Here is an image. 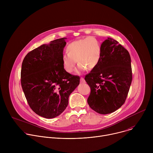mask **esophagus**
Here are the masks:
<instances>
[{
	"label": "esophagus",
	"mask_w": 153,
	"mask_h": 153,
	"mask_svg": "<svg viewBox=\"0 0 153 153\" xmlns=\"http://www.w3.org/2000/svg\"><path fill=\"white\" fill-rule=\"evenodd\" d=\"M80 82H81L82 83H85V79H83V77H80Z\"/></svg>",
	"instance_id": "obj_1"
}]
</instances>
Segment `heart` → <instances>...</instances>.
<instances>
[{
	"instance_id": "heart-1",
	"label": "heart",
	"mask_w": 153,
	"mask_h": 153,
	"mask_svg": "<svg viewBox=\"0 0 153 153\" xmlns=\"http://www.w3.org/2000/svg\"><path fill=\"white\" fill-rule=\"evenodd\" d=\"M67 54L62 57L64 70L71 73L79 63L77 73H80L88 70H93L99 63L102 53L99 42L93 37H88L71 42L66 48Z\"/></svg>"
}]
</instances>
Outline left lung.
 I'll return each mask as SVG.
<instances>
[{"mask_svg": "<svg viewBox=\"0 0 153 153\" xmlns=\"http://www.w3.org/2000/svg\"><path fill=\"white\" fill-rule=\"evenodd\" d=\"M97 66L85 76L91 93L87 100L90 108L101 114L114 112L125 103L132 82L128 51L110 37L101 45Z\"/></svg>", "mask_w": 153, "mask_h": 153, "instance_id": "obj_1", "label": "left lung"}]
</instances>
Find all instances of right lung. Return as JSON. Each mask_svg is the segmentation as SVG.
Masks as SVG:
<instances>
[{"instance_id": "obj_1", "label": "right lung", "mask_w": 153, "mask_h": 153, "mask_svg": "<svg viewBox=\"0 0 153 153\" xmlns=\"http://www.w3.org/2000/svg\"><path fill=\"white\" fill-rule=\"evenodd\" d=\"M67 38L51 41L29 52L21 69V85L28 105L40 116L51 119L66 109L80 77L63 67L62 57Z\"/></svg>"}]
</instances>
